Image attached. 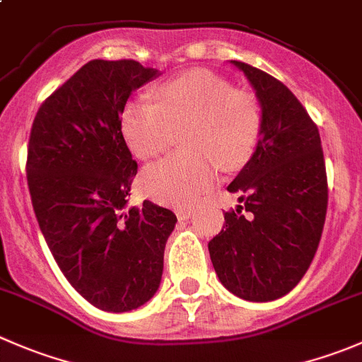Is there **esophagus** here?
I'll use <instances>...</instances> for the list:
<instances>
[{"label": "esophagus", "instance_id": "34e87169", "mask_svg": "<svg viewBox=\"0 0 362 362\" xmlns=\"http://www.w3.org/2000/svg\"><path fill=\"white\" fill-rule=\"evenodd\" d=\"M192 216V209L191 206H180V209H177V217L178 219H189V217Z\"/></svg>", "mask_w": 362, "mask_h": 362}]
</instances>
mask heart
<instances>
[{
  "label": "heart",
  "mask_w": 362,
  "mask_h": 362,
  "mask_svg": "<svg viewBox=\"0 0 362 362\" xmlns=\"http://www.w3.org/2000/svg\"><path fill=\"white\" fill-rule=\"evenodd\" d=\"M122 131L139 159L160 156L177 143L185 150L146 166L139 187L166 205H189L217 180L219 164L237 170L251 159L259 132L258 99L210 70H191L164 83L157 103L138 97L122 113Z\"/></svg>",
  "instance_id": "heart-1"
}]
</instances>
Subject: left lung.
<instances>
[{
	"mask_svg": "<svg viewBox=\"0 0 362 362\" xmlns=\"http://www.w3.org/2000/svg\"><path fill=\"white\" fill-rule=\"evenodd\" d=\"M245 74L262 107L255 153L230 192H240L209 242L224 288L252 303L286 296L318 249L327 212V173L318 127L288 88L270 74L231 62Z\"/></svg>",
	"mask_w": 362,
	"mask_h": 362,
	"instance_id": "1",
	"label": "left lung"
}]
</instances>
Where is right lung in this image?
<instances>
[{
    "label": "right lung",
    "mask_w": 362,
    "mask_h": 362,
    "mask_svg": "<svg viewBox=\"0 0 362 362\" xmlns=\"http://www.w3.org/2000/svg\"><path fill=\"white\" fill-rule=\"evenodd\" d=\"M159 70L92 59L42 103L26 175L42 235L66 281L103 311L143 306L160 285L177 216L145 199L127 209L138 163L122 134L134 90Z\"/></svg>",
    "instance_id": "1"
}]
</instances>
